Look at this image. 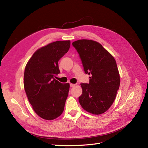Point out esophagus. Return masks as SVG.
<instances>
[{"instance_id": "obj_1", "label": "esophagus", "mask_w": 148, "mask_h": 148, "mask_svg": "<svg viewBox=\"0 0 148 148\" xmlns=\"http://www.w3.org/2000/svg\"><path fill=\"white\" fill-rule=\"evenodd\" d=\"M75 84H72V83H71L70 84V87H71V88H72V87H74L75 86Z\"/></svg>"}]
</instances>
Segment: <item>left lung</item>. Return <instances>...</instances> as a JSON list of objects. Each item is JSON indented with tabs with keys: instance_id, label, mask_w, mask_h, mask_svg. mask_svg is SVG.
Wrapping results in <instances>:
<instances>
[{
	"instance_id": "8db88e82",
	"label": "left lung",
	"mask_w": 148,
	"mask_h": 148,
	"mask_svg": "<svg viewBox=\"0 0 148 148\" xmlns=\"http://www.w3.org/2000/svg\"><path fill=\"white\" fill-rule=\"evenodd\" d=\"M72 46L78 53L85 73L90 75L88 84L81 83L79 104L89 113H104L113 104L120 86L115 60L101 44L92 40H78Z\"/></svg>"
}]
</instances>
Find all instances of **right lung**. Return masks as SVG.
<instances>
[{
  "label": "right lung",
  "instance_id": "add662e5",
  "mask_svg": "<svg viewBox=\"0 0 148 148\" xmlns=\"http://www.w3.org/2000/svg\"><path fill=\"white\" fill-rule=\"evenodd\" d=\"M70 46V41L49 44L36 51L26 65V94L35 112L45 120L55 119L64 111L70 84L61 83L54 77L60 73L58 62Z\"/></svg>",
  "mask_w": 148,
  "mask_h": 148
}]
</instances>
